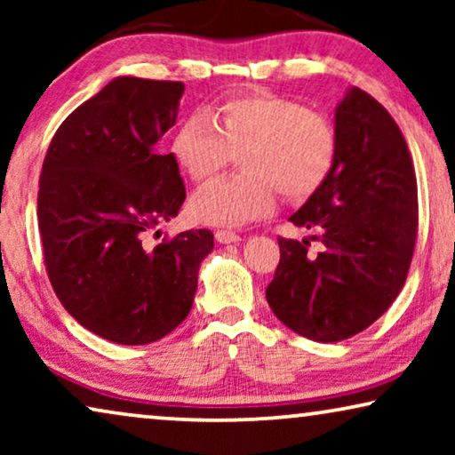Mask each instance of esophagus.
I'll use <instances>...</instances> for the list:
<instances>
[{
  "label": "esophagus",
  "instance_id": "esophagus-1",
  "mask_svg": "<svg viewBox=\"0 0 455 455\" xmlns=\"http://www.w3.org/2000/svg\"><path fill=\"white\" fill-rule=\"evenodd\" d=\"M215 240L220 242V244H238V242L242 240V235L235 232H229V229H217Z\"/></svg>",
  "mask_w": 455,
  "mask_h": 455
}]
</instances>
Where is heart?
Here are the masks:
<instances>
[{"label":"heart","instance_id":"heart-1","mask_svg":"<svg viewBox=\"0 0 455 455\" xmlns=\"http://www.w3.org/2000/svg\"><path fill=\"white\" fill-rule=\"evenodd\" d=\"M338 130L327 116L273 92L234 95L180 122L172 155L195 184H204L240 153L238 176L198 190L190 213L213 226H244L269 215L277 192L302 203L331 176Z\"/></svg>","mask_w":455,"mask_h":455}]
</instances>
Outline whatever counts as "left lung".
I'll use <instances>...</instances> for the list:
<instances>
[{"instance_id":"8db88e82","label":"left lung","mask_w":455,"mask_h":455,"mask_svg":"<svg viewBox=\"0 0 455 455\" xmlns=\"http://www.w3.org/2000/svg\"><path fill=\"white\" fill-rule=\"evenodd\" d=\"M335 130L331 176L290 217L319 229L323 251L313 257L308 240L277 238L279 265L265 291L277 319L315 341L352 338L391 307L419 232L412 157L389 111L354 86L335 109Z\"/></svg>"}]
</instances>
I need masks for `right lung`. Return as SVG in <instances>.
Returning a JSON list of instances; mask_svg holds the SVG:
<instances>
[{"label":"right lung","mask_w":455,"mask_h":455,"mask_svg":"<svg viewBox=\"0 0 455 455\" xmlns=\"http://www.w3.org/2000/svg\"><path fill=\"white\" fill-rule=\"evenodd\" d=\"M184 84L114 78L61 122L39 178V232L49 282L89 331L142 346L173 331L192 308L209 229L145 244L178 215L180 167L159 147L176 124Z\"/></svg>","instance_id":"obj_1"}]
</instances>
